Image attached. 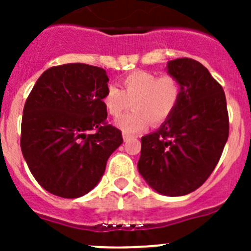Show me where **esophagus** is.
<instances>
[{
  "instance_id": "1",
  "label": "esophagus",
  "mask_w": 251,
  "mask_h": 251,
  "mask_svg": "<svg viewBox=\"0 0 251 251\" xmlns=\"http://www.w3.org/2000/svg\"><path fill=\"white\" fill-rule=\"evenodd\" d=\"M130 138H134V137L130 136V134H128V133H123V141L124 142H128Z\"/></svg>"
}]
</instances>
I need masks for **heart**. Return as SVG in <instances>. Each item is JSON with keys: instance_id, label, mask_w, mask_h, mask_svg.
<instances>
[{"instance_id": "1", "label": "heart", "mask_w": 251, "mask_h": 251, "mask_svg": "<svg viewBox=\"0 0 251 251\" xmlns=\"http://www.w3.org/2000/svg\"><path fill=\"white\" fill-rule=\"evenodd\" d=\"M121 85L122 89L108 86L101 103L113 118H118L132 103V112L115 122L128 134L146 129L150 122L161 124L167 121L181 98V84L172 75L158 76L146 70H134L122 77Z\"/></svg>"}]
</instances>
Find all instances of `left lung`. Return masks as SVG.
Instances as JSON below:
<instances>
[{"instance_id": "obj_1", "label": "left lung", "mask_w": 251, "mask_h": 251, "mask_svg": "<svg viewBox=\"0 0 251 251\" xmlns=\"http://www.w3.org/2000/svg\"><path fill=\"white\" fill-rule=\"evenodd\" d=\"M167 73L181 84L175 112L142 137L138 171L152 190L183 196L200 187L220 159L229 137L223 86L194 59L171 60Z\"/></svg>"}]
</instances>
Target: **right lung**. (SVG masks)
Returning <instances> with one entry per match:
<instances>
[{"instance_id": "right-lung-1", "label": "right lung", "mask_w": 251, "mask_h": 251, "mask_svg": "<svg viewBox=\"0 0 251 251\" xmlns=\"http://www.w3.org/2000/svg\"><path fill=\"white\" fill-rule=\"evenodd\" d=\"M108 81L98 66L64 64L44 72L31 90L21 151L32 176L50 194L76 199L92 191L123 143L121 130L105 124L101 98Z\"/></svg>"}]
</instances>
